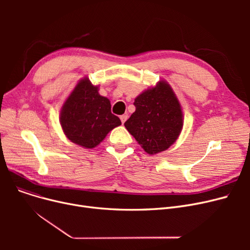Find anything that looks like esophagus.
<instances>
[{
	"label": "esophagus",
	"mask_w": 250,
	"mask_h": 250,
	"mask_svg": "<svg viewBox=\"0 0 250 250\" xmlns=\"http://www.w3.org/2000/svg\"><path fill=\"white\" fill-rule=\"evenodd\" d=\"M121 121H122V124L124 125L125 124V122L127 120V115H125V114H123V115H121Z\"/></svg>",
	"instance_id": "obj_1"
}]
</instances>
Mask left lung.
Here are the masks:
<instances>
[{
    "mask_svg": "<svg viewBox=\"0 0 250 250\" xmlns=\"http://www.w3.org/2000/svg\"><path fill=\"white\" fill-rule=\"evenodd\" d=\"M136 111L125 123L128 133L148 154L168 149L178 138L182 125L180 104L166 82L139 95L134 102Z\"/></svg>",
    "mask_w": 250,
    "mask_h": 250,
    "instance_id": "left-lung-1",
    "label": "left lung"
}]
</instances>
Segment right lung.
I'll use <instances>...</instances> for the list:
<instances>
[{"instance_id": "right-lung-1", "label": "right lung", "mask_w": 250, "mask_h": 250, "mask_svg": "<svg viewBox=\"0 0 250 250\" xmlns=\"http://www.w3.org/2000/svg\"><path fill=\"white\" fill-rule=\"evenodd\" d=\"M60 122L64 135L87 149L99 145L106 135L122 122L111 113L109 99L98 93V87L87 78L77 84L63 103Z\"/></svg>"}]
</instances>
